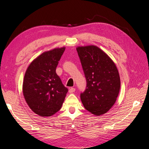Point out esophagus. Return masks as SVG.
I'll list each match as a JSON object with an SVG mask.
<instances>
[{
    "label": "esophagus",
    "instance_id": "obj_1",
    "mask_svg": "<svg viewBox=\"0 0 149 149\" xmlns=\"http://www.w3.org/2000/svg\"><path fill=\"white\" fill-rule=\"evenodd\" d=\"M75 91V89L74 88H70L69 89V93H73V92H74Z\"/></svg>",
    "mask_w": 149,
    "mask_h": 149
}]
</instances>
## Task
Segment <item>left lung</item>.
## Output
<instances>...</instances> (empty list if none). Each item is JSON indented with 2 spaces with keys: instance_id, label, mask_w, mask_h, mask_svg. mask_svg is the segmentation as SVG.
Here are the masks:
<instances>
[{
  "instance_id": "obj_1",
  "label": "left lung",
  "mask_w": 149,
  "mask_h": 149,
  "mask_svg": "<svg viewBox=\"0 0 149 149\" xmlns=\"http://www.w3.org/2000/svg\"><path fill=\"white\" fill-rule=\"evenodd\" d=\"M86 79V89L81 93V102L95 115H103L115 104L120 89L118 70L112 60L94 45L77 48Z\"/></svg>"
}]
</instances>
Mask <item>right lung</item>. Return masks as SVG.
Listing matches in <instances>:
<instances>
[{"label":"right lung","instance_id":"obj_1","mask_svg":"<svg viewBox=\"0 0 149 149\" xmlns=\"http://www.w3.org/2000/svg\"><path fill=\"white\" fill-rule=\"evenodd\" d=\"M65 47L43 52L27 68L23 93L30 109L40 116H50L61 109L68 91L56 74Z\"/></svg>","mask_w":149,"mask_h":149}]
</instances>
